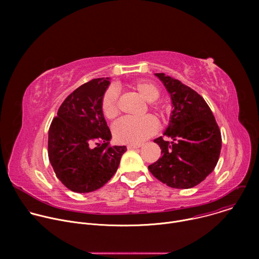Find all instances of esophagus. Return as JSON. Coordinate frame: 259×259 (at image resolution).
<instances>
[{
    "label": "esophagus",
    "instance_id": "34e87169",
    "mask_svg": "<svg viewBox=\"0 0 259 259\" xmlns=\"http://www.w3.org/2000/svg\"><path fill=\"white\" fill-rule=\"evenodd\" d=\"M141 145L140 144H128L127 145V149L128 150H133V149H139Z\"/></svg>",
    "mask_w": 259,
    "mask_h": 259
}]
</instances>
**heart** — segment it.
I'll use <instances>...</instances> for the list:
<instances>
[{"label":"heart","mask_w":259,"mask_h":259,"mask_svg":"<svg viewBox=\"0 0 259 259\" xmlns=\"http://www.w3.org/2000/svg\"><path fill=\"white\" fill-rule=\"evenodd\" d=\"M135 91L140 94L146 101L154 102L160 96L159 88L150 83L139 81L133 84ZM101 112L106 119L112 120L119 114L118 93L116 89H108L101 100ZM159 128V123L154 116H145L143 118L124 117L113 125V134L115 139L120 143L139 144L145 139L154 135Z\"/></svg>","instance_id":"heart-1"}]
</instances>
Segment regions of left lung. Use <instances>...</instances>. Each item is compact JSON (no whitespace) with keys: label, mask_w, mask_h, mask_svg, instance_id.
I'll return each instance as SVG.
<instances>
[{"label":"left lung","mask_w":259,"mask_h":259,"mask_svg":"<svg viewBox=\"0 0 259 259\" xmlns=\"http://www.w3.org/2000/svg\"><path fill=\"white\" fill-rule=\"evenodd\" d=\"M172 100L173 110L164 135L154 140L160 159L149 166L151 173L168 187L191 189L215 168L221 150V134L204 98L189 86L165 73H155Z\"/></svg>","instance_id":"8db88e82"}]
</instances>
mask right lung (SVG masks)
Returning <instances> with one entry per match:
<instances>
[{"mask_svg": "<svg viewBox=\"0 0 259 259\" xmlns=\"http://www.w3.org/2000/svg\"><path fill=\"white\" fill-rule=\"evenodd\" d=\"M108 85L109 78H98L77 88L64 99L49 128V161L57 178L75 193L103 187L127 151L125 145H109L112 133L101 112Z\"/></svg>", "mask_w": 259, "mask_h": 259, "instance_id": "add662e5", "label": "right lung"}]
</instances>
